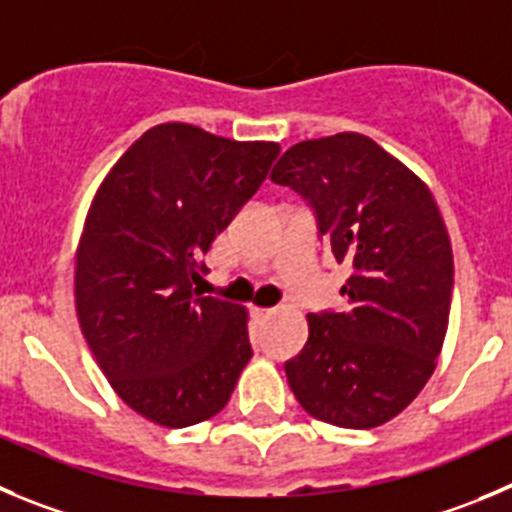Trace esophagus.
I'll use <instances>...</instances> for the list:
<instances>
[{
  "instance_id": "obj_1",
  "label": "esophagus",
  "mask_w": 512,
  "mask_h": 512,
  "mask_svg": "<svg viewBox=\"0 0 512 512\" xmlns=\"http://www.w3.org/2000/svg\"><path fill=\"white\" fill-rule=\"evenodd\" d=\"M252 313H255L257 318H270V315L275 313V308H255Z\"/></svg>"
}]
</instances>
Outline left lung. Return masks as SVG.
<instances>
[{
    "instance_id": "1",
    "label": "left lung",
    "mask_w": 512,
    "mask_h": 512,
    "mask_svg": "<svg viewBox=\"0 0 512 512\" xmlns=\"http://www.w3.org/2000/svg\"><path fill=\"white\" fill-rule=\"evenodd\" d=\"M270 179L298 191L351 265L346 310L308 313V343L285 364L290 389L321 422L379 427L424 389L450 323L455 265L437 202L361 133L295 143Z\"/></svg>"
}]
</instances>
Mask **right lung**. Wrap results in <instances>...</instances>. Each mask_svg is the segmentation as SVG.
Masks as SVG:
<instances>
[{"label": "right lung", "instance_id": "right-lung-1", "mask_svg": "<svg viewBox=\"0 0 512 512\" xmlns=\"http://www.w3.org/2000/svg\"><path fill=\"white\" fill-rule=\"evenodd\" d=\"M280 146L161 123L116 161L75 255L80 331L116 394L161 427L222 412L252 358L247 310L194 285L214 237L252 199Z\"/></svg>", "mask_w": 512, "mask_h": 512}]
</instances>
